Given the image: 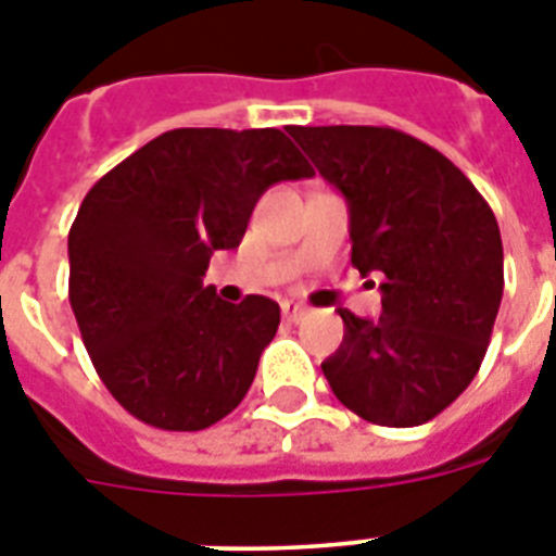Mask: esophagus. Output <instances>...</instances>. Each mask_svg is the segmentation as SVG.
Masks as SVG:
<instances>
[{
  "label": "esophagus",
  "mask_w": 556,
  "mask_h": 556,
  "mask_svg": "<svg viewBox=\"0 0 556 556\" xmlns=\"http://www.w3.org/2000/svg\"><path fill=\"white\" fill-rule=\"evenodd\" d=\"M303 314L305 308L300 303H294V300H286V303H282V317H286L288 323H296Z\"/></svg>",
  "instance_id": "obj_1"
}]
</instances>
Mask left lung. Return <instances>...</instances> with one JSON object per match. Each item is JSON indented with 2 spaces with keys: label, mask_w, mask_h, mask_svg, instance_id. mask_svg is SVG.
<instances>
[{
  "label": "left lung",
  "mask_w": 556,
  "mask_h": 556,
  "mask_svg": "<svg viewBox=\"0 0 556 556\" xmlns=\"http://www.w3.org/2000/svg\"><path fill=\"white\" fill-rule=\"evenodd\" d=\"M349 204L352 265L380 277V317L349 308L323 375L343 406L380 427H418L482 366L502 303V236L470 178L389 126L288 129Z\"/></svg>",
  "instance_id": "left-lung-1"
}]
</instances>
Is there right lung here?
Wrapping results in <instances>:
<instances>
[{"mask_svg": "<svg viewBox=\"0 0 556 556\" xmlns=\"http://www.w3.org/2000/svg\"><path fill=\"white\" fill-rule=\"evenodd\" d=\"M312 176L279 129H173L86 192L68 230V300L126 413L195 432L242 404L279 305L225 303L204 270L213 251L239 248L262 192Z\"/></svg>", "mask_w": 556, "mask_h": 556, "instance_id": "add662e5", "label": "right lung"}]
</instances>
